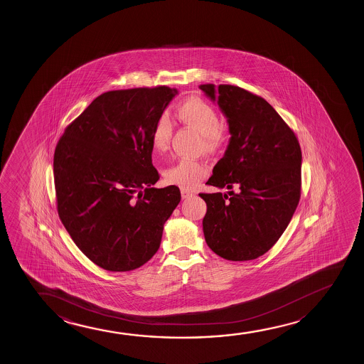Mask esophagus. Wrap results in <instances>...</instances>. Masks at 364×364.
<instances>
[{"label": "esophagus", "mask_w": 364, "mask_h": 364, "mask_svg": "<svg viewBox=\"0 0 364 364\" xmlns=\"http://www.w3.org/2000/svg\"><path fill=\"white\" fill-rule=\"evenodd\" d=\"M180 191H181V198H183V199H188V198L194 195V193H193L191 190L181 189Z\"/></svg>", "instance_id": "34e87169"}]
</instances>
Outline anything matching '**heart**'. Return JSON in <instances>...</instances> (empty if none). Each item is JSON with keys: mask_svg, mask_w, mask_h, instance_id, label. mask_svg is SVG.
Segmentation results:
<instances>
[{"mask_svg": "<svg viewBox=\"0 0 364 364\" xmlns=\"http://www.w3.org/2000/svg\"><path fill=\"white\" fill-rule=\"evenodd\" d=\"M176 115L185 124L189 125L201 134V148L208 154H214L224 144V132L221 129L219 113L213 105L198 97L185 100L178 107ZM173 135V123L166 114L160 115L151 132V146L156 153L169 149ZM209 174V168L203 161L181 158L164 171L168 184L180 188H193Z\"/></svg>", "mask_w": 364, "mask_h": 364, "instance_id": "b5f03b06", "label": "heart"}]
</instances>
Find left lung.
Here are the masks:
<instances>
[{
    "instance_id": "8db88e82",
    "label": "left lung",
    "mask_w": 364,
    "mask_h": 364,
    "mask_svg": "<svg viewBox=\"0 0 364 364\" xmlns=\"http://www.w3.org/2000/svg\"><path fill=\"white\" fill-rule=\"evenodd\" d=\"M229 122L231 139L206 183L237 191L200 193L205 240L220 257L249 261L266 254L289 226L301 198L299 139L266 100L237 85H199Z\"/></svg>"
}]
</instances>
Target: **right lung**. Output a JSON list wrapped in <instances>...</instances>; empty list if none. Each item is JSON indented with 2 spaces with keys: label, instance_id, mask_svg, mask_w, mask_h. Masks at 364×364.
Masks as SVG:
<instances>
[{
  "label": "right lung",
  "instance_id": "right-lung-1",
  "mask_svg": "<svg viewBox=\"0 0 364 364\" xmlns=\"http://www.w3.org/2000/svg\"><path fill=\"white\" fill-rule=\"evenodd\" d=\"M178 90L166 85L105 92L67 125L53 156L55 203L75 244L102 269L124 272L158 251L181 199L151 188L155 122Z\"/></svg>",
  "mask_w": 364,
  "mask_h": 364
}]
</instances>
